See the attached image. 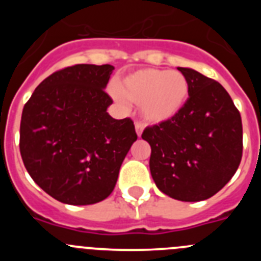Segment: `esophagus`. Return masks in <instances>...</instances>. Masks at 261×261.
<instances>
[{"mask_svg":"<svg viewBox=\"0 0 261 261\" xmlns=\"http://www.w3.org/2000/svg\"><path fill=\"white\" fill-rule=\"evenodd\" d=\"M142 130H144V125L141 123H136V132H137L138 137H141Z\"/></svg>","mask_w":261,"mask_h":261,"instance_id":"1","label":"esophagus"}]
</instances>
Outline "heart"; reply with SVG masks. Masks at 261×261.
Segmentation results:
<instances>
[{"label":"heart","mask_w":261,"mask_h":261,"mask_svg":"<svg viewBox=\"0 0 261 261\" xmlns=\"http://www.w3.org/2000/svg\"><path fill=\"white\" fill-rule=\"evenodd\" d=\"M111 95L125 106L140 103V114L147 123L161 124L174 119L190 96V84L180 71L144 68L129 73L121 84L112 85Z\"/></svg>","instance_id":"b5f03b06"}]
</instances>
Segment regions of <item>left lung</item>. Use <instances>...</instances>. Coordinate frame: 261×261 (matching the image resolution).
Returning <instances> with one entry per match:
<instances>
[{
    "instance_id": "left-lung-1",
    "label": "left lung",
    "mask_w": 261,
    "mask_h": 261,
    "mask_svg": "<svg viewBox=\"0 0 261 261\" xmlns=\"http://www.w3.org/2000/svg\"><path fill=\"white\" fill-rule=\"evenodd\" d=\"M190 98L174 119L147 126L150 172L159 191L180 201L216 195L238 170L243 150L239 111L221 84L190 68Z\"/></svg>"
}]
</instances>
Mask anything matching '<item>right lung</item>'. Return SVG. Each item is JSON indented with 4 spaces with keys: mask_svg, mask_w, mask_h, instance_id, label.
Here are the masks:
<instances>
[{
    "mask_svg": "<svg viewBox=\"0 0 261 261\" xmlns=\"http://www.w3.org/2000/svg\"><path fill=\"white\" fill-rule=\"evenodd\" d=\"M112 65L78 64L45 78L24 105L19 149L41 190L69 205L102 201L116 186L135 124L107 112Z\"/></svg>",
    "mask_w": 261,
    "mask_h": 261,
    "instance_id": "obj_1",
    "label": "right lung"
}]
</instances>
